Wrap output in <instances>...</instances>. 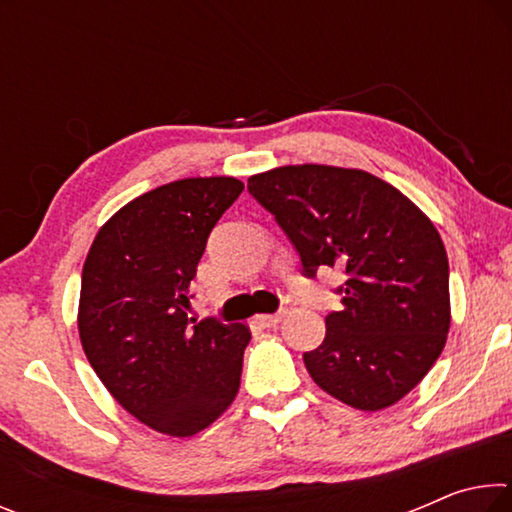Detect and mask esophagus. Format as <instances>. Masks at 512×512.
<instances>
[{
  "label": "esophagus",
  "mask_w": 512,
  "mask_h": 512,
  "mask_svg": "<svg viewBox=\"0 0 512 512\" xmlns=\"http://www.w3.org/2000/svg\"><path fill=\"white\" fill-rule=\"evenodd\" d=\"M284 314H287V311H277V314H264V316H257L255 318V323L257 325H262V327H275L277 323H280V320L284 318Z\"/></svg>",
  "instance_id": "obj_1"
}]
</instances>
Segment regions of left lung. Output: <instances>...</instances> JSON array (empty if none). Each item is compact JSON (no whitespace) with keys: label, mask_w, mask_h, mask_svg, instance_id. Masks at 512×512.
Wrapping results in <instances>:
<instances>
[{"label":"left lung","mask_w":512,"mask_h":512,"mask_svg":"<svg viewBox=\"0 0 512 512\" xmlns=\"http://www.w3.org/2000/svg\"><path fill=\"white\" fill-rule=\"evenodd\" d=\"M248 192L296 248L302 275L341 268V311L305 352L336 400L379 411L415 388L445 348L449 264L433 223L393 185L359 169L300 164L248 178Z\"/></svg>","instance_id":"1"}]
</instances>
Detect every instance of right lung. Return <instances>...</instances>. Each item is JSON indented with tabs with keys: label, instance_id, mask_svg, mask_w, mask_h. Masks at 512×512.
I'll return each instance as SVG.
<instances>
[{
	"label": "right lung",
	"instance_id": "obj_1",
	"mask_svg": "<svg viewBox=\"0 0 512 512\" xmlns=\"http://www.w3.org/2000/svg\"><path fill=\"white\" fill-rule=\"evenodd\" d=\"M237 178H185L137 196L103 225L83 264L79 334L124 409L167 436H194L239 391L246 325L189 318V284Z\"/></svg>",
	"mask_w": 512,
	"mask_h": 512
}]
</instances>
